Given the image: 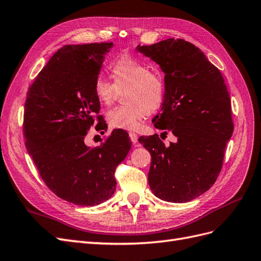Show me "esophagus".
Returning a JSON list of instances; mask_svg holds the SVG:
<instances>
[{
  "mask_svg": "<svg viewBox=\"0 0 261 261\" xmlns=\"http://www.w3.org/2000/svg\"><path fill=\"white\" fill-rule=\"evenodd\" d=\"M129 138H130L133 144H136V143H137V140H138L137 134H135V133H129Z\"/></svg>",
  "mask_w": 261,
  "mask_h": 261,
  "instance_id": "1",
  "label": "esophagus"
}]
</instances>
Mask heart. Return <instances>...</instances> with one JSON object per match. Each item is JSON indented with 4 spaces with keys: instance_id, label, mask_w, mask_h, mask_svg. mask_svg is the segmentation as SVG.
Returning <instances> with one entry per match:
<instances>
[{
    "instance_id": "b5f03b06",
    "label": "heart",
    "mask_w": 261,
    "mask_h": 261,
    "mask_svg": "<svg viewBox=\"0 0 261 261\" xmlns=\"http://www.w3.org/2000/svg\"><path fill=\"white\" fill-rule=\"evenodd\" d=\"M113 85L103 78H97L93 92L103 106L113 103L117 92H124L125 106L116 107L107 112L106 118L113 128L126 130L138 129L145 117L160 108L164 98L162 77L149 68L143 62L128 55L116 59L110 67Z\"/></svg>"
}]
</instances>
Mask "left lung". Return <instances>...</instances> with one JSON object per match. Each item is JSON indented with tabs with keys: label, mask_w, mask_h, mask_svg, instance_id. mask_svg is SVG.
<instances>
[{
	"label": "left lung",
	"mask_w": 261,
	"mask_h": 261,
	"mask_svg": "<svg viewBox=\"0 0 261 261\" xmlns=\"http://www.w3.org/2000/svg\"><path fill=\"white\" fill-rule=\"evenodd\" d=\"M164 74V98L153 121L175 143L165 146L158 135L139 137L151 154L148 183L161 200L187 202L206 193L222 168L233 134L231 100L220 70L200 49L183 39L137 45Z\"/></svg>",
	"instance_id": "8db88e82"
}]
</instances>
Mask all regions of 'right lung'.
I'll return each instance as SVG.
<instances>
[{"label": "right lung", "instance_id": "obj_1", "mask_svg": "<svg viewBox=\"0 0 261 261\" xmlns=\"http://www.w3.org/2000/svg\"><path fill=\"white\" fill-rule=\"evenodd\" d=\"M112 48V42L64 45L27 92L23 132L28 153L46 186L77 206H96L111 198L115 169L132 147L123 129L113 130L101 147L85 143L93 115L100 111L93 84ZM98 120L96 127L105 129L103 118Z\"/></svg>", "mask_w": 261, "mask_h": 261}]
</instances>
